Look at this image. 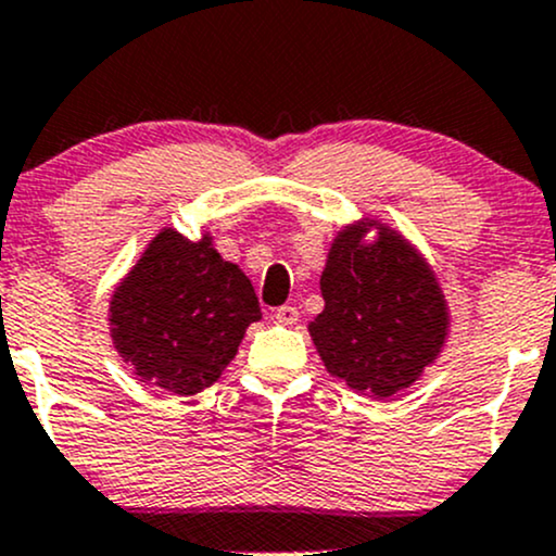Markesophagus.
<instances>
[{
	"label": "esophagus",
	"mask_w": 556,
	"mask_h": 556,
	"mask_svg": "<svg viewBox=\"0 0 556 556\" xmlns=\"http://www.w3.org/2000/svg\"><path fill=\"white\" fill-rule=\"evenodd\" d=\"M273 318H276V324L280 326H294L296 320H300V309H296L294 304H283V307H278L276 313H273Z\"/></svg>",
	"instance_id": "34e87169"
}]
</instances>
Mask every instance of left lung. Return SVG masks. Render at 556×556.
I'll list each match as a JSON object with an SVG mask.
<instances>
[{"label":"left lung","mask_w":556,"mask_h":556,"mask_svg":"<svg viewBox=\"0 0 556 556\" xmlns=\"http://www.w3.org/2000/svg\"><path fill=\"white\" fill-rule=\"evenodd\" d=\"M324 313L307 331L326 371L357 392L408 390L443 352L451 309L432 265L387 223L363 214L337 232L320 276Z\"/></svg>","instance_id":"1"}]
</instances>
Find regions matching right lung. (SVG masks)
<instances>
[{
	"instance_id": "add662e5",
	"label": "right lung",
	"mask_w": 556,
	"mask_h": 556,
	"mask_svg": "<svg viewBox=\"0 0 556 556\" xmlns=\"http://www.w3.org/2000/svg\"><path fill=\"white\" fill-rule=\"evenodd\" d=\"M260 318L252 280L219 256L206 230L190 241L161 228L109 302L111 342L124 363L180 397L212 387Z\"/></svg>"
}]
</instances>
